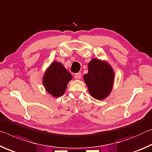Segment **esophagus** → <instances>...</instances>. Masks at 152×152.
<instances>
[{
  "label": "esophagus",
  "mask_w": 152,
  "mask_h": 152,
  "mask_svg": "<svg viewBox=\"0 0 152 152\" xmlns=\"http://www.w3.org/2000/svg\"><path fill=\"white\" fill-rule=\"evenodd\" d=\"M81 73H75V78L77 79H81Z\"/></svg>",
  "instance_id": "obj_1"
}]
</instances>
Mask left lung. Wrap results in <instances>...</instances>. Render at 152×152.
<instances>
[{
	"mask_svg": "<svg viewBox=\"0 0 152 152\" xmlns=\"http://www.w3.org/2000/svg\"><path fill=\"white\" fill-rule=\"evenodd\" d=\"M91 96L97 99L106 98L110 93L114 81V72L106 63L94 58L88 64V73L83 76Z\"/></svg>",
	"mask_w": 152,
	"mask_h": 152,
	"instance_id": "obj_1",
	"label": "left lung"
}]
</instances>
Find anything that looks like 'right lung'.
<instances>
[{
    "mask_svg": "<svg viewBox=\"0 0 152 152\" xmlns=\"http://www.w3.org/2000/svg\"><path fill=\"white\" fill-rule=\"evenodd\" d=\"M71 79V73L63 64L58 62H54L46 71L43 83L49 94L54 97H60L63 95L67 83Z\"/></svg>",
    "mask_w": 152,
    "mask_h": 152,
    "instance_id": "obj_1",
    "label": "right lung"
}]
</instances>
